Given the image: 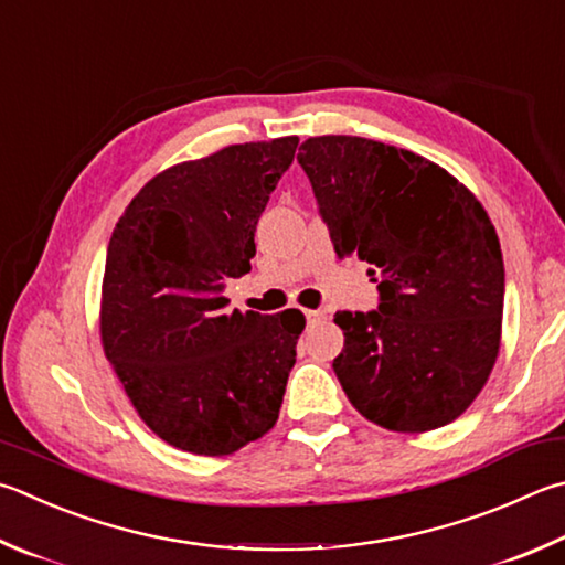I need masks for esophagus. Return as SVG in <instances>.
Instances as JSON below:
<instances>
[{"label":"esophagus","mask_w":565,"mask_h":565,"mask_svg":"<svg viewBox=\"0 0 565 565\" xmlns=\"http://www.w3.org/2000/svg\"><path fill=\"white\" fill-rule=\"evenodd\" d=\"M303 313H306V323H309V326H316V323L326 321V311H321V309H309V311H303Z\"/></svg>","instance_id":"obj_1"}]
</instances>
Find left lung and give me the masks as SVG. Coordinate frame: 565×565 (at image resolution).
<instances>
[{
  "instance_id": "8db88e82",
  "label": "left lung",
  "mask_w": 565,
  "mask_h": 565,
  "mask_svg": "<svg viewBox=\"0 0 565 565\" xmlns=\"http://www.w3.org/2000/svg\"><path fill=\"white\" fill-rule=\"evenodd\" d=\"M311 180L335 254L371 264L377 311H338L333 361L351 405L393 433L457 419L497 363L504 259L481 202L445 168L355 136L309 138Z\"/></svg>"
}]
</instances>
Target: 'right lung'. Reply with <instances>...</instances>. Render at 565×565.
<instances>
[{"label":"right lung","instance_id":"obj_1","mask_svg":"<svg viewBox=\"0 0 565 565\" xmlns=\"http://www.w3.org/2000/svg\"><path fill=\"white\" fill-rule=\"evenodd\" d=\"M299 138L244 142L152 178L110 234L100 343L142 423L182 452L222 457L279 419L301 311H227L254 232Z\"/></svg>","mask_w":565,"mask_h":565}]
</instances>
